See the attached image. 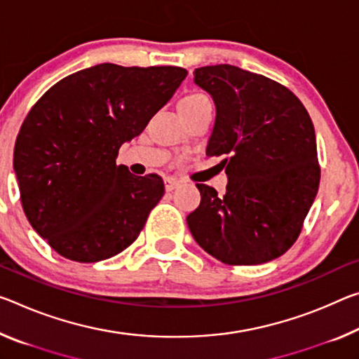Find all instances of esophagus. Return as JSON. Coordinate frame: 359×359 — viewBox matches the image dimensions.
<instances>
[{
  "label": "esophagus",
  "mask_w": 359,
  "mask_h": 359,
  "mask_svg": "<svg viewBox=\"0 0 359 359\" xmlns=\"http://www.w3.org/2000/svg\"><path fill=\"white\" fill-rule=\"evenodd\" d=\"M179 187V182L172 179V177H166L164 179V189H166V191H172L174 189H177Z\"/></svg>",
  "instance_id": "esophagus-1"
}]
</instances>
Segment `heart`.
<instances>
[{"mask_svg": "<svg viewBox=\"0 0 359 359\" xmlns=\"http://www.w3.org/2000/svg\"><path fill=\"white\" fill-rule=\"evenodd\" d=\"M208 97H204L203 94H191V95H187L185 99H182V102H187V104H196V102H203Z\"/></svg>", "mask_w": 359, "mask_h": 359, "instance_id": "heart-1", "label": "heart"}]
</instances>
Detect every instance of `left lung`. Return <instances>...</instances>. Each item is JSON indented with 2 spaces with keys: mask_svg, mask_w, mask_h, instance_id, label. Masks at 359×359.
<instances>
[{
  "mask_svg": "<svg viewBox=\"0 0 359 359\" xmlns=\"http://www.w3.org/2000/svg\"><path fill=\"white\" fill-rule=\"evenodd\" d=\"M193 83L215 105L208 156L229 177L219 196L196 184L201 203L187 217L195 241L229 265H260L297 240L320 187L315 128L295 95L280 83L240 67L196 68Z\"/></svg>",
  "mask_w": 359,
  "mask_h": 359,
  "instance_id": "obj_1",
  "label": "left lung"
}]
</instances>
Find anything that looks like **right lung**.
<instances>
[{
  "label": "right lung",
  "instance_id": "add662e5",
  "mask_svg": "<svg viewBox=\"0 0 359 359\" xmlns=\"http://www.w3.org/2000/svg\"><path fill=\"white\" fill-rule=\"evenodd\" d=\"M185 76L180 67L99 64L60 79L28 113L14 147L22 206L62 257L93 264L137 240L164 184L118 166V150Z\"/></svg>",
  "mask_w": 359,
  "mask_h": 359
}]
</instances>
